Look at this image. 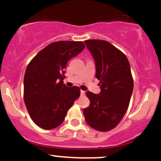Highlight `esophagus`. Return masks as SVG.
I'll use <instances>...</instances> for the list:
<instances>
[{"instance_id":"obj_1","label":"esophagus","mask_w":161,"mask_h":161,"mask_svg":"<svg viewBox=\"0 0 161 161\" xmlns=\"http://www.w3.org/2000/svg\"><path fill=\"white\" fill-rule=\"evenodd\" d=\"M80 93H81V95L83 96V95H85V94H86V92H84V91H82V90H81Z\"/></svg>"}]
</instances>
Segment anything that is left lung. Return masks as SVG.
I'll return each instance as SVG.
<instances>
[{
    "instance_id": "8db88e82",
    "label": "left lung",
    "mask_w": 161,
    "mask_h": 161,
    "mask_svg": "<svg viewBox=\"0 0 161 161\" xmlns=\"http://www.w3.org/2000/svg\"><path fill=\"white\" fill-rule=\"evenodd\" d=\"M96 66V78L100 81L99 95L87 92L90 100L83 114L88 125L101 132L114 129L128 109L133 91L130 64L122 51L104 40H86Z\"/></svg>"
}]
</instances>
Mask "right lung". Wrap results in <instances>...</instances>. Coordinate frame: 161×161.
<instances>
[{"label":"right lung","mask_w":161,"mask_h":161,"mask_svg":"<svg viewBox=\"0 0 161 161\" xmlns=\"http://www.w3.org/2000/svg\"><path fill=\"white\" fill-rule=\"evenodd\" d=\"M85 48L82 42L60 41L39 51L24 75V101L38 126L52 129L64 122L66 112L80 95L79 87L64 84L66 64Z\"/></svg>","instance_id":"1"}]
</instances>
